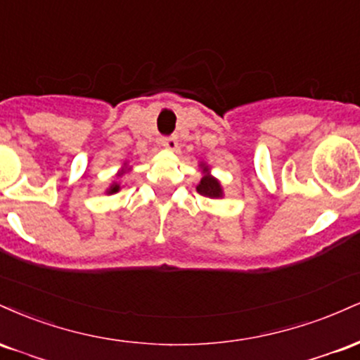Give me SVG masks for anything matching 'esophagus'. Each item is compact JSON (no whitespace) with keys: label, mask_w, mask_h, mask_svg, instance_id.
<instances>
[{"label":"esophagus","mask_w":360,"mask_h":360,"mask_svg":"<svg viewBox=\"0 0 360 360\" xmlns=\"http://www.w3.org/2000/svg\"><path fill=\"white\" fill-rule=\"evenodd\" d=\"M160 143H162V147L167 148V150H176V148H177V139L176 137L162 139V140H160Z\"/></svg>","instance_id":"obj_1"}]
</instances>
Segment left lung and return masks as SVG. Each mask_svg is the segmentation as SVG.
I'll return each mask as SVG.
<instances>
[{"mask_svg":"<svg viewBox=\"0 0 360 360\" xmlns=\"http://www.w3.org/2000/svg\"><path fill=\"white\" fill-rule=\"evenodd\" d=\"M200 171L203 176H201L200 184L196 186V191L206 198H212V200H221L225 193H223L220 181L212 174V167L206 162H200Z\"/></svg>","mask_w":360,"mask_h":360,"instance_id":"obj_1","label":"left lung"}]
</instances>
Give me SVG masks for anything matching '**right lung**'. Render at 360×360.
I'll return each mask as SVG.
<instances>
[{
  "mask_svg": "<svg viewBox=\"0 0 360 360\" xmlns=\"http://www.w3.org/2000/svg\"><path fill=\"white\" fill-rule=\"evenodd\" d=\"M130 166H128V164L125 162V164H123V166H122V169H120V171L117 172V177H118V179H120V177H123V176H125L127 174V172L128 171H130ZM120 189H122V183H120V181H113V183H111L110 186H108V188H106V194H115V193H118L120 191Z\"/></svg>",
  "mask_w": 360,
  "mask_h": 360,
  "instance_id": "right-lung-1",
  "label": "right lung"
}]
</instances>
